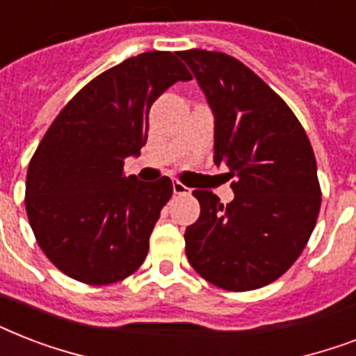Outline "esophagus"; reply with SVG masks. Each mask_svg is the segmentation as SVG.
<instances>
[{
    "mask_svg": "<svg viewBox=\"0 0 356 356\" xmlns=\"http://www.w3.org/2000/svg\"><path fill=\"white\" fill-rule=\"evenodd\" d=\"M173 192H175V194H179V195L190 194V188H188V186H184L183 183L175 181V183H173Z\"/></svg>",
    "mask_w": 356,
    "mask_h": 356,
    "instance_id": "obj_1",
    "label": "esophagus"
}]
</instances>
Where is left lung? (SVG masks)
I'll use <instances>...</instances> for the list:
<instances>
[{
  "mask_svg": "<svg viewBox=\"0 0 356 356\" xmlns=\"http://www.w3.org/2000/svg\"><path fill=\"white\" fill-rule=\"evenodd\" d=\"M214 114V162L229 168L234 200L223 207L211 190L186 227V257L212 284L248 292L270 284L298 260L321 205L316 156L286 103L245 64L220 51L188 49Z\"/></svg>",
  "mask_w": 356,
  "mask_h": 356,
  "instance_id": "8db88e82",
  "label": "left lung"
}]
</instances>
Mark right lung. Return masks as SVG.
<instances>
[{
  "instance_id": "right-lung-1",
  "label": "right lung",
  "mask_w": 356,
  "mask_h": 356,
  "mask_svg": "<svg viewBox=\"0 0 356 356\" xmlns=\"http://www.w3.org/2000/svg\"><path fill=\"white\" fill-rule=\"evenodd\" d=\"M190 79L173 53H142L92 79L49 125L29 162L25 211L63 273L111 284L142 266L173 184L125 177L123 161L140 155L153 102Z\"/></svg>"
}]
</instances>
